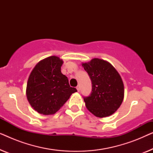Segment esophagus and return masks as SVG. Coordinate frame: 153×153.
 Masks as SVG:
<instances>
[{
	"label": "esophagus",
	"mask_w": 153,
	"mask_h": 153,
	"mask_svg": "<svg viewBox=\"0 0 153 153\" xmlns=\"http://www.w3.org/2000/svg\"><path fill=\"white\" fill-rule=\"evenodd\" d=\"M76 90H77V91H78V92L80 91V86H79V85H77V86H76Z\"/></svg>",
	"instance_id": "1"
}]
</instances>
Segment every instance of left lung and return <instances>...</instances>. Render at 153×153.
<instances>
[{"label": "left lung", "instance_id": "8db88e82", "mask_svg": "<svg viewBox=\"0 0 153 153\" xmlns=\"http://www.w3.org/2000/svg\"><path fill=\"white\" fill-rule=\"evenodd\" d=\"M82 66L92 83L91 93L83 97L85 106L99 118L111 116L120 107L124 98V85L120 74L109 62L99 58Z\"/></svg>", "mask_w": 153, "mask_h": 153}]
</instances>
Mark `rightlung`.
I'll use <instances>...</instances> for the list:
<instances>
[{"label":"right lung","instance_id":"obj_1","mask_svg":"<svg viewBox=\"0 0 153 153\" xmlns=\"http://www.w3.org/2000/svg\"><path fill=\"white\" fill-rule=\"evenodd\" d=\"M62 62L57 56H50L39 62L29 76L27 99L39 114H54L77 91L61 73Z\"/></svg>","mask_w":153,"mask_h":153}]
</instances>
